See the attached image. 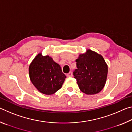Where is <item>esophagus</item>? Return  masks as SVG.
<instances>
[{
	"instance_id": "34e87169",
	"label": "esophagus",
	"mask_w": 132,
	"mask_h": 132,
	"mask_svg": "<svg viewBox=\"0 0 132 132\" xmlns=\"http://www.w3.org/2000/svg\"><path fill=\"white\" fill-rule=\"evenodd\" d=\"M67 76H68V77H72L73 76L72 72H71V71H70V72L67 74Z\"/></svg>"
}]
</instances>
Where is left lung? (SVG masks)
<instances>
[{
	"label": "left lung",
	"mask_w": 132,
	"mask_h": 132,
	"mask_svg": "<svg viewBox=\"0 0 132 132\" xmlns=\"http://www.w3.org/2000/svg\"><path fill=\"white\" fill-rule=\"evenodd\" d=\"M77 69L73 71L80 90L88 95L100 93L105 84L108 66L103 57L88 50L76 60Z\"/></svg>",
	"instance_id": "left-lung-1"
}]
</instances>
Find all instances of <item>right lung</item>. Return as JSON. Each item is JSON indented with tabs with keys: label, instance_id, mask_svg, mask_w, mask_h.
<instances>
[{
	"label": "right lung",
	"instance_id": "right-lung-1",
	"mask_svg": "<svg viewBox=\"0 0 132 132\" xmlns=\"http://www.w3.org/2000/svg\"><path fill=\"white\" fill-rule=\"evenodd\" d=\"M31 82L39 92L46 95L53 94L62 87L66 76L61 66L48 55L39 53L29 66Z\"/></svg>",
	"mask_w": 132,
	"mask_h": 132
}]
</instances>
